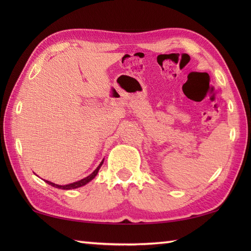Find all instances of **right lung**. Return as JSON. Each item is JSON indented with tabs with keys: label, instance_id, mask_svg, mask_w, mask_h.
<instances>
[{
	"label": "right lung",
	"instance_id": "obj_1",
	"mask_svg": "<svg viewBox=\"0 0 251 251\" xmlns=\"http://www.w3.org/2000/svg\"><path fill=\"white\" fill-rule=\"evenodd\" d=\"M103 161L104 159H102V162H101L100 164H99V166L96 168L94 172L90 174L89 176H87L86 178H84V179H82V180H78V181H76V182H73V183H69V184H66V185H59V184H56V183H52V182H50V181H47V180H44L46 183H49L50 185H51V186H55V188H57V189H61V190H72V189H77V188H81V186H83V185H85V184H87L88 182H90V181H92L96 176H97V174H98V172H99V169H100V167L102 166V164H103Z\"/></svg>",
	"mask_w": 251,
	"mask_h": 251
}]
</instances>
